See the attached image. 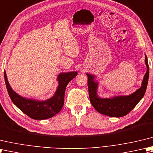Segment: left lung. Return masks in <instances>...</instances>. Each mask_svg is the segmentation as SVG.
<instances>
[{
	"label": "left lung",
	"mask_w": 153,
	"mask_h": 153,
	"mask_svg": "<svg viewBox=\"0 0 153 153\" xmlns=\"http://www.w3.org/2000/svg\"><path fill=\"white\" fill-rule=\"evenodd\" d=\"M145 62L146 66V72L143 78L141 86L128 96H114L110 98H100L97 94L98 82L94 80L95 76L86 74L88 76V88L90 102L96 111L102 114L110 117H120L126 116L136 106L143 98L147 87L149 67L147 57L145 55Z\"/></svg>",
	"instance_id": "1"
}]
</instances>
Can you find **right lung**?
I'll use <instances>...</instances> for the list:
<instances>
[{"mask_svg": "<svg viewBox=\"0 0 153 153\" xmlns=\"http://www.w3.org/2000/svg\"><path fill=\"white\" fill-rule=\"evenodd\" d=\"M4 80L8 94L12 102L27 116L42 120L53 117L61 110L64 104L65 92L68 83L77 75L76 71L60 73L57 76L59 85L54 96L45 101L29 99L18 95L11 88L4 71Z\"/></svg>", "mask_w": 153, "mask_h": 153, "instance_id": "add662e5", "label": "right lung"}]
</instances>
